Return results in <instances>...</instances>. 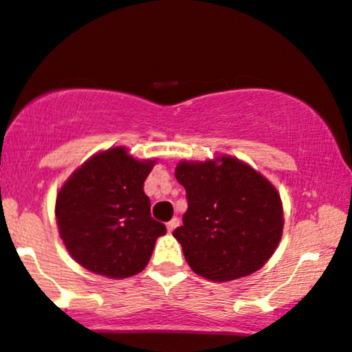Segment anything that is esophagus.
<instances>
[{"instance_id":"34e87169","label":"esophagus","mask_w":352,"mask_h":352,"mask_svg":"<svg viewBox=\"0 0 352 352\" xmlns=\"http://www.w3.org/2000/svg\"><path fill=\"white\" fill-rule=\"evenodd\" d=\"M179 223H180V219H179V218H172L170 221L167 223V231H168V232H172L173 230H175L177 226H179Z\"/></svg>"}]
</instances>
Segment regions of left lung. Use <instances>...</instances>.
<instances>
[{
	"mask_svg": "<svg viewBox=\"0 0 352 352\" xmlns=\"http://www.w3.org/2000/svg\"><path fill=\"white\" fill-rule=\"evenodd\" d=\"M175 177L187 192L184 224L173 231L195 274L213 282L259 270L282 238L280 195L251 165L230 155L182 160Z\"/></svg>",
	"mask_w": 352,
	"mask_h": 352,
	"instance_id": "8db88e82",
	"label": "left lung"
}]
</instances>
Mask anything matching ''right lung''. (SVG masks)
<instances>
[{"mask_svg":"<svg viewBox=\"0 0 352 352\" xmlns=\"http://www.w3.org/2000/svg\"><path fill=\"white\" fill-rule=\"evenodd\" d=\"M155 159L138 160L126 147L98 152L62 185L55 200L58 232L82 267L109 278L139 274L167 230L151 217L144 193Z\"/></svg>","mask_w":352,"mask_h":352,"instance_id":"1","label":"right lung"}]
</instances>
